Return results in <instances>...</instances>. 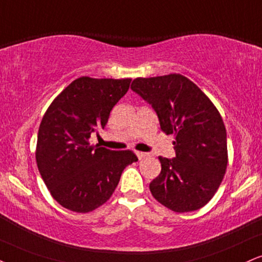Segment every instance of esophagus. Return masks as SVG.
I'll list each match as a JSON object with an SVG mask.
<instances>
[{
  "label": "esophagus",
  "instance_id": "1",
  "mask_svg": "<svg viewBox=\"0 0 262 262\" xmlns=\"http://www.w3.org/2000/svg\"><path fill=\"white\" fill-rule=\"evenodd\" d=\"M137 156H138V159L139 160H141V159H144V157H146L147 156V154L146 152H141V151H137Z\"/></svg>",
  "mask_w": 262,
  "mask_h": 262
}]
</instances>
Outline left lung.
I'll list each match as a JSON object with an SVG mask.
<instances>
[{
  "label": "left lung",
  "mask_w": 262,
  "mask_h": 262,
  "mask_svg": "<svg viewBox=\"0 0 262 262\" xmlns=\"http://www.w3.org/2000/svg\"><path fill=\"white\" fill-rule=\"evenodd\" d=\"M130 89L152 107L162 132L174 134L176 156H160L152 196L174 212L199 210L211 200L227 168V133L209 97L188 78H137Z\"/></svg>",
  "instance_id": "left-lung-1"
}]
</instances>
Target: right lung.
<instances>
[{"label": "right lung", "mask_w": 262, "mask_h": 262, "mask_svg": "<svg viewBox=\"0 0 262 262\" xmlns=\"http://www.w3.org/2000/svg\"><path fill=\"white\" fill-rule=\"evenodd\" d=\"M132 79L81 77L53 100L41 121L36 145L39 172L52 198L74 212H90L111 198L123 169L138 161L130 150L90 145L105 128L113 106Z\"/></svg>", "instance_id": "right-lung-1"}]
</instances>
